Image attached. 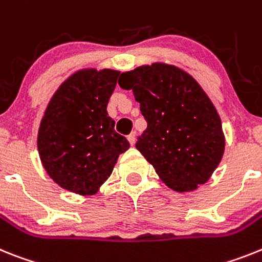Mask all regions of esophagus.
<instances>
[{
	"label": "esophagus",
	"mask_w": 262,
	"mask_h": 262,
	"mask_svg": "<svg viewBox=\"0 0 262 262\" xmlns=\"http://www.w3.org/2000/svg\"><path fill=\"white\" fill-rule=\"evenodd\" d=\"M128 141H129V144H130V145L136 144V133H134V132H132V133L129 134Z\"/></svg>",
	"instance_id": "esophagus-1"
}]
</instances>
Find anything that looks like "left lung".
I'll use <instances>...</instances> for the list:
<instances>
[{"instance_id": "8db88e82", "label": "left lung", "mask_w": 262, "mask_h": 262, "mask_svg": "<svg viewBox=\"0 0 262 262\" xmlns=\"http://www.w3.org/2000/svg\"><path fill=\"white\" fill-rule=\"evenodd\" d=\"M120 79L122 90L133 91L147 122L136 147L159 178L179 192L206 183L226 142L219 115L198 81L163 63L141 66Z\"/></svg>"}]
</instances>
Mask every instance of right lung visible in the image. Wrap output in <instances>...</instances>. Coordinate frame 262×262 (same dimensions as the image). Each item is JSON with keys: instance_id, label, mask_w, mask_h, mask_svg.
<instances>
[{"instance_id": "obj_1", "label": "right lung", "mask_w": 262, "mask_h": 262, "mask_svg": "<svg viewBox=\"0 0 262 262\" xmlns=\"http://www.w3.org/2000/svg\"><path fill=\"white\" fill-rule=\"evenodd\" d=\"M118 75L113 70H83L50 100L38 132V151L47 174L66 190L95 194L130 146L116 133L106 112Z\"/></svg>"}]
</instances>
